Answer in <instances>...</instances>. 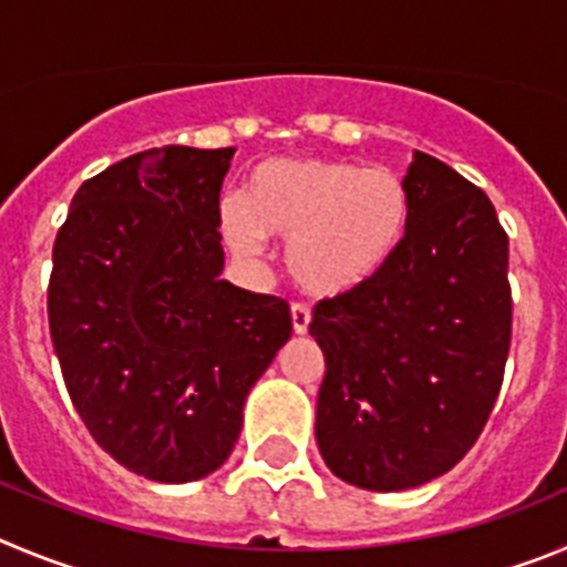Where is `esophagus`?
Listing matches in <instances>:
<instances>
[{"mask_svg": "<svg viewBox=\"0 0 567 567\" xmlns=\"http://www.w3.org/2000/svg\"><path fill=\"white\" fill-rule=\"evenodd\" d=\"M290 321H293V333L305 336L310 328V308L308 305H290Z\"/></svg>", "mask_w": 567, "mask_h": 567, "instance_id": "esophagus-1", "label": "esophagus"}]
</instances>
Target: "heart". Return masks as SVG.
<instances>
[{
    "mask_svg": "<svg viewBox=\"0 0 567 567\" xmlns=\"http://www.w3.org/2000/svg\"><path fill=\"white\" fill-rule=\"evenodd\" d=\"M410 228V195L392 169L350 161L279 157L254 169L246 200L220 206L223 243L257 262L268 237L288 239V271L316 296L370 282L395 257Z\"/></svg>",
    "mask_w": 567,
    "mask_h": 567,
    "instance_id": "obj_1",
    "label": "heart"
}]
</instances>
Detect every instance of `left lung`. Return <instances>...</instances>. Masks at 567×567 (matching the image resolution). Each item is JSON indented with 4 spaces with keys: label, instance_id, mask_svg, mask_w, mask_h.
I'll return each instance as SVG.
<instances>
[{
    "label": "left lung",
    "instance_id": "1",
    "mask_svg": "<svg viewBox=\"0 0 567 567\" xmlns=\"http://www.w3.org/2000/svg\"><path fill=\"white\" fill-rule=\"evenodd\" d=\"M410 228L370 282L316 305V443L330 472L404 492L455 466L486 426L512 341L508 237L483 188L415 152Z\"/></svg>",
    "mask_w": 567,
    "mask_h": 567
}]
</instances>
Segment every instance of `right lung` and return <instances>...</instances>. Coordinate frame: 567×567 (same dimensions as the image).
<instances>
[{
	"label": "right lung",
	"instance_id": "obj_1",
	"mask_svg": "<svg viewBox=\"0 0 567 567\" xmlns=\"http://www.w3.org/2000/svg\"><path fill=\"white\" fill-rule=\"evenodd\" d=\"M228 150L163 146L81 183L53 246L50 336L90 435L157 483L231 455L243 406L290 339L285 299L220 279Z\"/></svg>",
	"mask_w": 567,
	"mask_h": 567
}]
</instances>
